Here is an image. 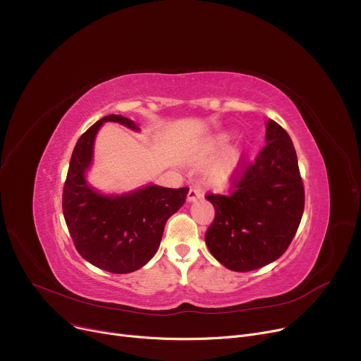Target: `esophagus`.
<instances>
[{"instance_id": "1", "label": "esophagus", "mask_w": 361, "mask_h": 361, "mask_svg": "<svg viewBox=\"0 0 361 361\" xmlns=\"http://www.w3.org/2000/svg\"><path fill=\"white\" fill-rule=\"evenodd\" d=\"M202 197H203V192L200 190L199 187H192L187 193V202L188 203H193V202H196L197 199H202Z\"/></svg>"}]
</instances>
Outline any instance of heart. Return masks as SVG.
<instances>
[{
	"label": "heart",
	"mask_w": 361,
	"mask_h": 361,
	"mask_svg": "<svg viewBox=\"0 0 361 361\" xmlns=\"http://www.w3.org/2000/svg\"><path fill=\"white\" fill-rule=\"evenodd\" d=\"M231 139V133H219L206 145L196 159L197 166L206 168L203 171L204 183L212 188H218V190L225 188L233 181L245 154V147L241 143L228 146Z\"/></svg>",
	"instance_id": "obj_1"
}]
</instances>
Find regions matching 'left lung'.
Here are the masks:
<instances>
[{"label":"left lung","instance_id":"obj_1","mask_svg":"<svg viewBox=\"0 0 361 361\" xmlns=\"http://www.w3.org/2000/svg\"><path fill=\"white\" fill-rule=\"evenodd\" d=\"M267 146L234 183L230 195H207L215 219L204 241L212 256L235 272L255 271L288 249L305 211V188L288 133L267 121Z\"/></svg>","mask_w":361,"mask_h":361}]
</instances>
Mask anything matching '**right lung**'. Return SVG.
<instances>
[{"label": "right lung", "mask_w": 361, "mask_h": 361, "mask_svg": "<svg viewBox=\"0 0 361 361\" xmlns=\"http://www.w3.org/2000/svg\"><path fill=\"white\" fill-rule=\"evenodd\" d=\"M133 131L140 127L111 114L80 136L73 150L63 193V214L75 249L93 267L112 274L140 269L155 256L165 224L185 202L188 188L146 184L121 195H106L87 181L94 139L105 123Z\"/></svg>", "instance_id": "1"}]
</instances>
